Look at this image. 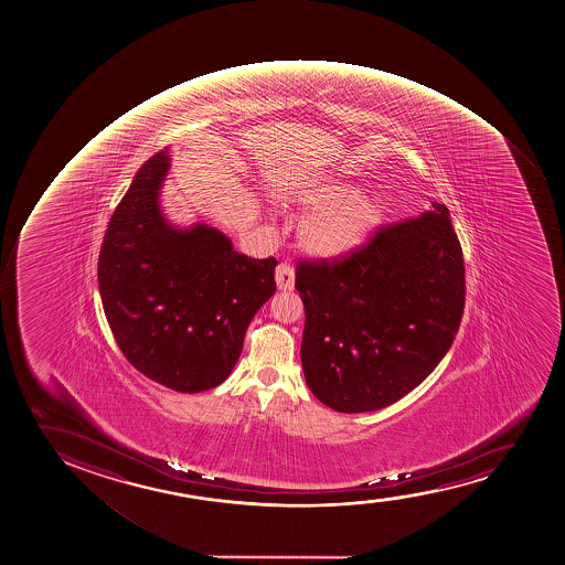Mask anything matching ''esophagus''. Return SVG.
I'll use <instances>...</instances> for the list:
<instances>
[{
    "label": "esophagus",
    "mask_w": 565,
    "mask_h": 565,
    "mask_svg": "<svg viewBox=\"0 0 565 565\" xmlns=\"http://www.w3.org/2000/svg\"><path fill=\"white\" fill-rule=\"evenodd\" d=\"M276 284L279 291H292L295 289V268L287 263H279L276 267Z\"/></svg>",
    "instance_id": "1"
}]
</instances>
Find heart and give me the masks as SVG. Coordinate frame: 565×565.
I'll return each instance as SVG.
<instances>
[{"label": "heart", "mask_w": 565, "mask_h": 565, "mask_svg": "<svg viewBox=\"0 0 565 565\" xmlns=\"http://www.w3.org/2000/svg\"><path fill=\"white\" fill-rule=\"evenodd\" d=\"M297 203L311 210L298 223V244L321 259L356 252L383 227L391 210V199L381 188L362 190L345 178H324L306 185Z\"/></svg>", "instance_id": "1"}]
</instances>
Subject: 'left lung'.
<instances>
[{"label":"left lung","mask_w":565,"mask_h":565,"mask_svg":"<svg viewBox=\"0 0 565 565\" xmlns=\"http://www.w3.org/2000/svg\"><path fill=\"white\" fill-rule=\"evenodd\" d=\"M306 385L340 413L375 412L418 387L463 313L462 247L445 204L396 223L348 259L298 263Z\"/></svg>","instance_id":"obj_1"}]
</instances>
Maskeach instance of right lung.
Instances as JSON below:
<instances>
[{
  "label": "right lung",
  "instance_id": "add662e5",
  "mask_svg": "<svg viewBox=\"0 0 565 565\" xmlns=\"http://www.w3.org/2000/svg\"><path fill=\"white\" fill-rule=\"evenodd\" d=\"M167 150L135 174L103 241L97 278L103 310L127 361L178 393H201L227 380L247 324L276 292L278 260L235 252L206 223L180 227L161 193Z\"/></svg>",
  "mask_w": 565,
  "mask_h": 565
}]
</instances>
